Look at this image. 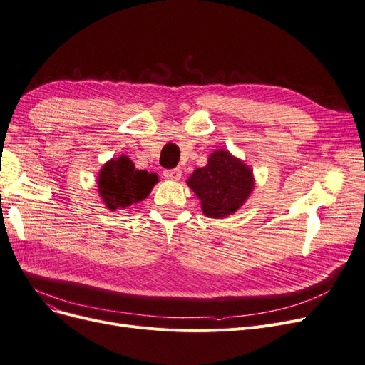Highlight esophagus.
<instances>
[{"label":"esophagus","mask_w":365,"mask_h":365,"mask_svg":"<svg viewBox=\"0 0 365 365\" xmlns=\"http://www.w3.org/2000/svg\"><path fill=\"white\" fill-rule=\"evenodd\" d=\"M163 176L167 180H179L182 178V171L179 168H171V170H164Z\"/></svg>","instance_id":"1"}]
</instances>
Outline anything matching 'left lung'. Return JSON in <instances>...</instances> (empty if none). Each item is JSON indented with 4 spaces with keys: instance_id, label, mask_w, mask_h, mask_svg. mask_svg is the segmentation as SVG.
<instances>
[{
    "instance_id": "8db88e82",
    "label": "left lung",
    "mask_w": 365,
    "mask_h": 365,
    "mask_svg": "<svg viewBox=\"0 0 365 365\" xmlns=\"http://www.w3.org/2000/svg\"><path fill=\"white\" fill-rule=\"evenodd\" d=\"M187 185L201 200L202 213L225 217L240 209L253 189L252 171L227 150H216L209 163L197 168Z\"/></svg>"
}]
</instances>
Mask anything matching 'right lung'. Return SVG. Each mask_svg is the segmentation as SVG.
I'll return each instance as SVG.
<instances>
[{
    "label": "right lung",
    "mask_w": 365,
    "mask_h": 365,
    "mask_svg": "<svg viewBox=\"0 0 365 365\" xmlns=\"http://www.w3.org/2000/svg\"><path fill=\"white\" fill-rule=\"evenodd\" d=\"M158 182L155 173L135 170L128 156L108 161L100 171L98 191L110 210L128 209L143 201Z\"/></svg>",
    "instance_id": "add662e5"
}]
</instances>
